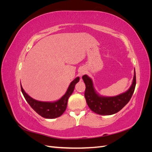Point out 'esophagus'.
<instances>
[{"label": "esophagus", "instance_id": "esophagus-1", "mask_svg": "<svg viewBox=\"0 0 152 152\" xmlns=\"http://www.w3.org/2000/svg\"><path fill=\"white\" fill-rule=\"evenodd\" d=\"M85 73H86V70H84V68H81L80 70H79V74L80 75V77H82V75L85 74Z\"/></svg>", "mask_w": 152, "mask_h": 152}]
</instances>
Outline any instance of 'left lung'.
<instances>
[{"label": "left lung", "instance_id": "1", "mask_svg": "<svg viewBox=\"0 0 152 152\" xmlns=\"http://www.w3.org/2000/svg\"><path fill=\"white\" fill-rule=\"evenodd\" d=\"M86 84L85 98L89 108L96 113L102 115H113L120 111L129 102L136 87V73L131 86L126 92L113 97H104L96 93L91 78L87 75L82 77Z\"/></svg>", "mask_w": 152, "mask_h": 152}]
</instances>
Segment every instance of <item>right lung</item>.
Wrapping results in <instances>:
<instances>
[{
	"instance_id": "right-lung-1",
	"label": "right lung",
	"mask_w": 152,
	"mask_h": 152,
	"mask_svg": "<svg viewBox=\"0 0 152 152\" xmlns=\"http://www.w3.org/2000/svg\"><path fill=\"white\" fill-rule=\"evenodd\" d=\"M79 77L75 78L69 86L66 93L59 100L54 102H44L35 100L25 93L21 85V89L26 102L39 115L45 118H54L60 117L65 112L67 107L68 99L73 93L75 86L79 81Z\"/></svg>"
}]
</instances>
